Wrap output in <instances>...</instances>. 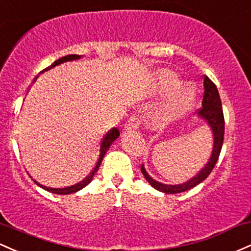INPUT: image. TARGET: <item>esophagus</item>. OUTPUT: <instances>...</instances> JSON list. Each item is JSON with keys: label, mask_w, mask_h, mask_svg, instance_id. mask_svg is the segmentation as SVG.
<instances>
[{"label": "esophagus", "mask_w": 251, "mask_h": 251, "mask_svg": "<svg viewBox=\"0 0 251 251\" xmlns=\"http://www.w3.org/2000/svg\"><path fill=\"white\" fill-rule=\"evenodd\" d=\"M139 118L137 114H131L130 118H128L127 121H126V124L124 125V127H125L126 131H132V130H136L137 127L139 126Z\"/></svg>", "instance_id": "esophagus-1"}]
</instances>
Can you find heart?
Listing matches in <instances>:
<instances>
[{
	"label": "heart",
	"mask_w": 251,
	"mask_h": 251,
	"mask_svg": "<svg viewBox=\"0 0 251 251\" xmlns=\"http://www.w3.org/2000/svg\"><path fill=\"white\" fill-rule=\"evenodd\" d=\"M158 87L163 92H169L178 84V79L174 73L169 70L159 71L157 75ZM195 101V93L189 85L177 87L170 95L169 100L156 113L155 118L158 124H166L178 115L183 114L193 106Z\"/></svg>",
	"instance_id": "obj_1"
}]
</instances>
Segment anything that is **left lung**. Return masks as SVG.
<instances>
[{"mask_svg":"<svg viewBox=\"0 0 251 251\" xmlns=\"http://www.w3.org/2000/svg\"><path fill=\"white\" fill-rule=\"evenodd\" d=\"M202 107L198 109V113L201 118H203L211 126L212 132H213V150H212V155L206 163V166L198 173L197 176L192 177L188 182H184L182 184H163L159 183L150 177L147 172H145L144 166H140L143 175L147 178V181L153 188L157 191L167 193V194H176V193H182L193 188L197 184L202 182L212 172L214 166H216L218 157L222 150L223 140H224V131H225V120H224V113H223L222 100L217 89L216 84L208 78L207 76H203V95H202Z\"/></svg>","mask_w":251,"mask_h":251,"instance_id":"left-lung-1","label":"left lung"}]
</instances>
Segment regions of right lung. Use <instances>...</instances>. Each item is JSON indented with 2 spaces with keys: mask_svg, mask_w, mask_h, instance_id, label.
<instances>
[{
  "mask_svg": "<svg viewBox=\"0 0 251 251\" xmlns=\"http://www.w3.org/2000/svg\"><path fill=\"white\" fill-rule=\"evenodd\" d=\"M78 58H81V56H78V54H69V56H64V57H62V58L57 59L56 62L53 63V64H51V67H49V68L44 69V70H48V69H50V68H53V67H56V65L60 64V63L68 62V60L78 59ZM35 78H37V77H35ZM119 134H120V133H119V130H118L117 127L112 128L111 131H108V132H107V133H106V136L103 137L102 142H101V147H100V155H99L98 162H96V164H95L94 169H93V170H92V173H90V174L88 175L87 177H85L83 181H81V182H78V183L74 184V186L67 187V188H49V187L41 186V184L38 183L37 181H34V180H33V181H34V182L37 183L38 186H40L41 188H44V189H45V191H48V192H51V193H54V194H60V195L71 194V193H76L77 191H79V189L84 188V187L87 186V184L89 183L90 181H92L93 176H94L95 173L98 172L99 167H100V164H101V161H102V158H103L104 153H106V151L108 150V148L111 147V144H112V143L114 142V140L117 139L118 137H119Z\"/></svg>",
  "mask_w": 251,
  "mask_h": 251,
  "instance_id": "obj_1",
  "label": "right lung"
}]
</instances>
